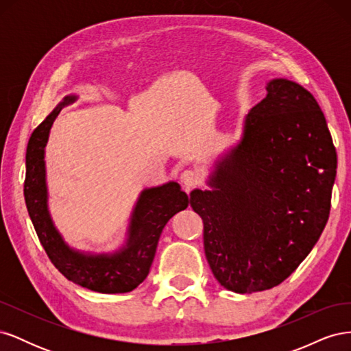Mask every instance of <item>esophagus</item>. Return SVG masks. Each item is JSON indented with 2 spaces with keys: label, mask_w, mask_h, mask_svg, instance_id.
<instances>
[{
  "label": "esophagus",
  "mask_w": 351,
  "mask_h": 351,
  "mask_svg": "<svg viewBox=\"0 0 351 351\" xmlns=\"http://www.w3.org/2000/svg\"><path fill=\"white\" fill-rule=\"evenodd\" d=\"M199 180H200V176H199L196 169H186V171L182 173V183L186 189V192H189L190 189L196 187V184L199 183Z\"/></svg>",
  "instance_id": "esophagus-1"
}]
</instances>
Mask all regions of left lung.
I'll return each mask as SVG.
<instances>
[{
	"label": "left lung",
	"mask_w": 351,
	"mask_h": 351,
	"mask_svg": "<svg viewBox=\"0 0 351 351\" xmlns=\"http://www.w3.org/2000/svg\"><path fill=\"white\" fill-rule=\"evenodd\" d=\"M244 119L239 146L212 186L193 190L204 247L224 289L250 294L281 284L311 253L326 226L337 152L313 95L287 79Z\"/></svg>",
	"instance_id": "left-lung-1"
}]
</instances>
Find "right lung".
<instances>
[{
	"instance_id": "obj_1",
	"label": "right lung",
	"mask_w": 351,
	"mask_h": 351,
	"mask_svg": "<svg viewBox=\"0 0 351 351\" xmlns=\"http://www.w3.org/2000/svg\"><path fill=\"white\" fill-rule=\"evenodd\" d=\"M71 101L74 97L62 105ZM60 110L56 108L36 127L27 143L25 200L32 224L49 261L69 281L98 293H129L149 274L162 228L169 218L187 208L190 200L177 183L145 190L133 210L125 249L112 256H84L69 249L47 209L44 147Z\"/></svg>"
}]
</instances>
